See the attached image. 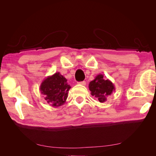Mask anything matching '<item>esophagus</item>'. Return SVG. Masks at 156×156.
Masks as SVG:
<instances>
[{
  "label": "esophagus",
  "mask_w": 156,
  "mask_h": 156,
  "mask_svg": "<svg viewBox=\"0 0 156 156\" xmlns=\"http://www.w3.org/2000/svg\"><path fill=\"white\" fill-rule=\"evenodd\" d=\"M78 84H81V85H86V82L85 81H81V82H79Z\"/></svg>",
  "instance_id": "34e87169"
}]
</instances>
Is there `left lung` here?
Returning <instances> with one entry per match:
<instances>
[{
	"label": "left lung",
	"instance_id": "obj_1",
	"mask_svg": "<svg viewBox=\"0 0 156 156\" xmlns=\"http://www.w3.org/2000/svg\"><path fill=\"white\" fill-rule=\"evenodd\" d=\"M91 95L96 98L99 101L103 103L107 100V96L115 90L113 83L108 79H103L102 74H99L88 85Z\"/></svg>",
	"mask_w": 156,
	"mask_h": 156
}]
</instances>
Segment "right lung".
Segmentation results:
<instances>
[{
  "label": "right lung",
  "mask_w": 156,
  "mask_h": 156,
  "mask_svg": "<svg viewBox=\"0 0 156 156\" xmlns=\"http://www.w3.org/2000/svg\"><path fill=\"white\" fill-rule=\"evenodd\" d=\"M70 88L67 79L59 72L46 77L40 87L41 94L44 96V100L55 107L64 104Z\"/></svg>",
  "instance_id": "1"
}]
</instances>
